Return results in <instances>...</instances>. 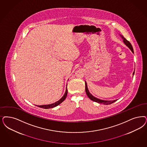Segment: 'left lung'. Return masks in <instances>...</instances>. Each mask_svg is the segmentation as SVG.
<instances>
[{"label": "left lung", "mask_w": 147, "mask_h": 147, "mask_svg": "<svg viewBox=\"0 0 147 147\" xmlns=\"http://www.w3.org/2000/svg\"><path fill=\"white\" fill-rule=\"evenodd\" d=\"M120 36L121 37V38L123 40V42L125 44V45L132 52L134 53V49H133V48L132 47V45H131V43L127 40V39L125 38L124 37V36L121 35H120ZM135 73V71L133 73V76ZM85 91H86V94L87 95L88 97L92 100V101H95L96 102L98 103H100V104H104V105H109V104H111L113 102L116 101L117 100H101V99H99L98 98H96V97L92 96L91 94L90 93V92L88 91V87H87V83H86V81H85Z\"/></svg>", "instance_id": "8db88e82"}]
</instances>
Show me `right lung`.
Instances as JSON below:
<instances>
[{"label": "right lung", "mask_w": 147, "mask_h": 147, "mask_svg": "<svg viewBox=\"0 0 147 147\" xmlns=\"http://www.w3.org/2000/svg\"><path fill=\"white\" fill-rule=\"evenodd\" d=\"M67 93H68V90H67V87H66V92H65V94L63 95V96H62L59 100L56 101V102L53 103V104H48V105H37V107H40V108L45 109H51V108H53V107H57V105H59V104H60L61 102H62L63 101L65 100V99H66V97H67Z\"/></svg>", "instance_id": "add662e5"}]
</instances>
